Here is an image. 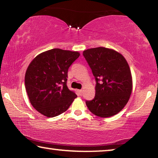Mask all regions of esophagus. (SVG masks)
I'll return each mask as SVG.
<instances>
[{
  "label": "esophagus",
  "mask_w": 158,
  "mask_h": 158,
  "mask_svg": "<svg viewBox=\"0 0 158 158\" xmlns=\"http://www.w3.org/2000/svg\"><path fill=\"white\" fill-rule=\"evenodd\" d=\"M77 92H78V94H80V95H81L82 93V89H79V90H77Z\"/></svg>",
  "instance_id": "esophagus-1"
}]
</instances>
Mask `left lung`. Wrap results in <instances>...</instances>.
Listing matches in <instances>:
<instances>
[{
  "instance_id": "1",
  "label": "left lung",
  "mask_w": 158,
  "mask_h": 158,
  "mask_svg": "<svg viewBox=\"0 0 158 158\" xmlns=\"http://www.w3.org/2000/svg\"><path fill=\"white\" fill-rule=\"evenodd\" d=\"M95 78V96L86 101L89 110L99 117L118 114L127 104L132 92V77L127 60L110 48L98 47L83 52Z\"/></svg>"
}]
</instances>
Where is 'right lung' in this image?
I'll list each match as a JSON object with an SVG mask.
<instances>
[{"label":"right lung","instance_id":"1","mask_svg":"<svg viewBox=\"0 0 158 158\" xmlns=\"http://www.w3.org/2000/svg\"><path fill=\"white\" fill-rule=\"evenodd\" d=\"M77 52L53 48L37 56L27 69L25 83L33 107L48 117L66 111L77 95L67 87L68 71Z\"/></svg>","mask_w":158,"mask_h":158}]
</instances>
